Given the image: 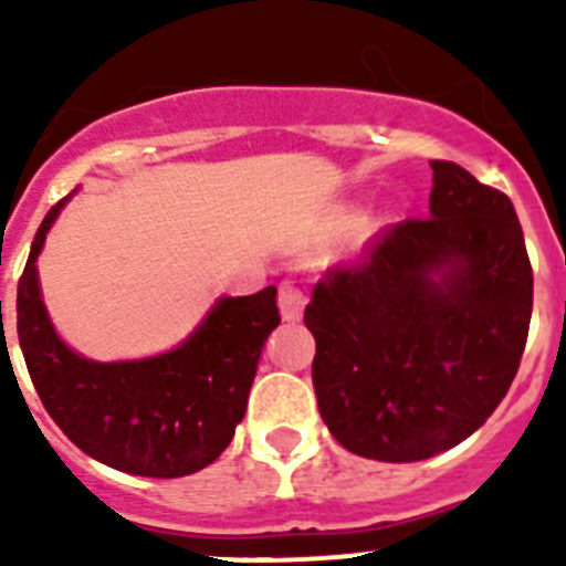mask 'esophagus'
<instances>
[{"instance_id":"esophagus-1","label":"esophagus","mask_w":566,"mask_h":566,"mask_svg":"<svg viewBox=\"0 0 566 566\" xmlns=\"http://www.w3.org/2000/svg\"><path fill=\"white\" fill-rule=\"evenodd\" d=\"M277 303L283 319L294 323V319H300V314H303V306H306V292H303L294 280H283V283H280Z\"/></svg>"}]
</instances>
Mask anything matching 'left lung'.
<instances>
[{
    "label": "left lung",
    "instance_id": "left-lung-1",
    "mask_svg": "<svg viewBox=\"0 0 566 566\" xmlns=\"http://www.w3.org/2000/svg\"><path fill=\"white\" fill-rule=\"evenodd\" d=\"M431 214L385 227L306 306L319 417L345 451L419 462L479 431L516 377L533 266L510 198L431 161Z\"/></svg>",
    "mask_w": 566,
    "mask_h": 566
}]
</instances>
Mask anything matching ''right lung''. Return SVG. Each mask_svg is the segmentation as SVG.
Wrapping results in <instances>:
<instances>
[{
    "label": "right lung",
    "instance_id": "right-lung-1",
    "mask_svg": "<svg viewBox=\"0 0 566 566\" xmlns=\"http://www.w3.org/2000/svg\"><path fill=\"white\" fill-rule=\"evenodd\" d=\"M64 203L44 214L17 292L19 345L44 411L109 468L153 479L198 473L227 451L247 413L260 352L280 323L277 289L218 300L198 332L161 357L84 359L56 337L39 297L36 258Z\"/></svg>",
    "mask_w": 566,
    "mask_h": 566
}]
</instances>
